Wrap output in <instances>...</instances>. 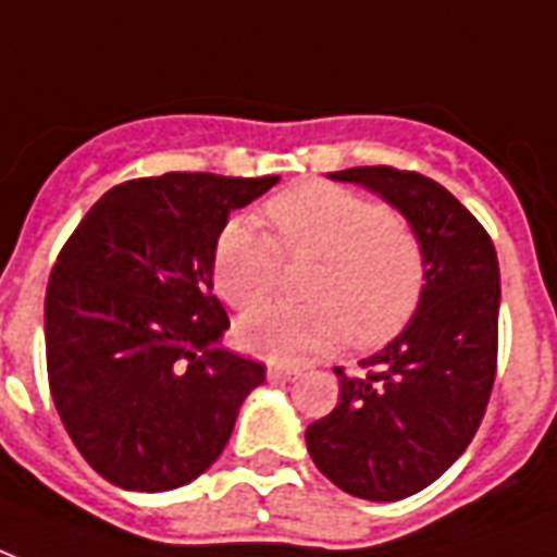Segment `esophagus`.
Here are the masks:
<instances>
[{
    "label": "esophagus",
    "instance_id": "34e87169",
    "mask_svg": "<svg viewBox=\"0 0 557 557\" xmlns=\"http://www.w3.org/2000/svg\"><path fill=\"white\" fill-rule=\"evenodd\" d=\"M300 376L297 368H286V364H269V380L271 382H292Z\"/></svg>",
    "mask_w": 557,
    "mask_h": 557
}]
</instances>
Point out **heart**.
Segmentation results:
<instances>
[{"mask_svg":"<svg viewBox=\"0 0 557 557\" xmlns=\"http://www.w3.org/2000/svg\"><path fill=\"white\" fill-rule=\"evenodd\" d=\"M274 239L236 219L212 250L215 292L236 309L277 295L288 262H315L304 280L309 304L250 312L236 326L239 345L274 362H307L338 342L376 347L418 312L426 288V248L418 227L368 195L335 184H304L265 207Z\"/></svg>","mask_w":557,"mask_h":557,"instance_id":"obj_1","label":"heart"}]
</instances>
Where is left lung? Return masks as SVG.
I'll list each match as a JSON object with an SVG mask.
<instances>
[{
    "label": "left lung",
    "instance_id": "obj_1",
    "mask_svg": "<svg viewBox=\"0 0 557 557\" xmlns=\"http://www.w3.org/2000/svg\"><path fill=\"white\" fill-rule=\"evenodd\" d=\"M333 181L362 184L418 227L426 288L392 345L335 368L338 397L309 423L318 470L347 494L394 503L444 476L485 418L499 350V262L487 231L438 181L394 165H356Z\"/></svg>",
    "mask_w": 557,
    "mask_h": 557
}]
</instances>
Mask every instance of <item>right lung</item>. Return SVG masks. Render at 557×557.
Segmentation results:
<instances>
[{"label":"right lung","instance_id":"right-lung-1","mask_svg":"<svg viewBox=\"0 0 557 557\" xmlns=\"http://www.w3.org/2000/svg\"><path fill=\"white\" fill-rule=\"evenodd\" d=\"M277 177L169 172L113 186L46 286L54 409L87 465L125 491L189 485L222 456L265 364L215 347L231 318L212 250Z\"/></svg>","mask_w":557,"mask_h":557}]
</instances>
